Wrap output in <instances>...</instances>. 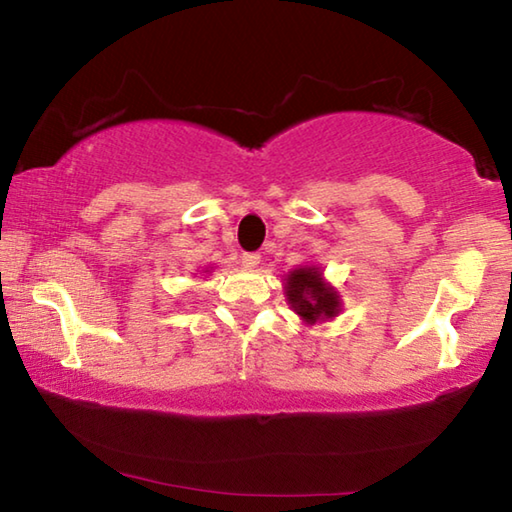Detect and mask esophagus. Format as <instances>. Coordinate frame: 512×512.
<instances>
[{"mask_svg": "<svg viewBox=\"0 0 512 512\" xmlns=\"http://www.w3.org/2000/svg\"><path fill=\"white\" fill-rule=\"evenodd\" d=\"M259 262H262V255H259V253H244V255H241V264H244L246 268H255Z\"/></svg>", "mask_w": 512, "mask_h": 512, "instance_id": "obj_1", "label": "esophagus"}]
</instances>
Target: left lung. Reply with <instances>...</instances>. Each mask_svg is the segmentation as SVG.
<instances>
[{
    "label": "left lung",
    "mask_w": 512,
    "mask_h": 512,
    "mask_svg": "<svg viewBox=\"0 0 512 512\" xmlns=\"http://www.w3.org/2000/svg\"><path fill=\"white\" fill-rule=\"evenodd\" d=\"M289 305L307 320L316 323L318 318H332L339 311L336 293L320 282L316 268H298L287 277Z\"/></svg>",
    "instance_id": "8db88e82"
}]
</instances>
